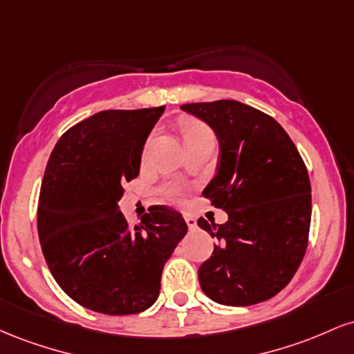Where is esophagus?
Here are the masks:
<instances>
[{
    "instance_id": "1",
    "label": "esophagus",
    "mask_w": 354,
    "mask_h": 354,
    "mask_svg": "<svg viewBox=\"0 0 354 354\" xmlns=\"http://www.w3.org/2000/svg\"><path fill=\"white\" fill-rule=\"evenodd\" d=\"M185 221H186V225H188L189 230L196 228V219L191 216V214H185Z\"/></svg>"
}]
</instances>
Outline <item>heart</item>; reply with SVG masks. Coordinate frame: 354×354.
Wrapping results in <instances>:
<instances>
[{"label":"heart","instance_id":"b5f03b06","mask_svg":"<svg viewBox=\"0 0 354 354\" xmlns=\"http://www.w3.org/2000/svg\"><path fill=\"white\" fill-rule=\"evenodd\" d=\"M181 135L185 138L186 146L198 143V141L205 140V138H213V133H211L208 126L198 120L183 121ZM163 194L169 201L178 203L185 196V188H183V185H180V183H169V185H166L163 188Z\"/></svg>","mask_w":354,"mask_h":354}]
</instances>
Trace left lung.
<instances>
[{
  "label": "left lung",
  "instance_id": "obj_1",
  "mask_svg": "<svg viewBox=\"0 0 354 354\" xmlns=\"http://www.w3.org/2000/svg\"><path fill=\"white\" fill-rule=\"evenodd\" d=\"M181 109L218 138V173L203 196L228 213L225 225L198 219L218 241L198 270L201 290L226 306L266 301L291 281L306 253L311 185L303 158L278 121L239 101Z\"/></svg>",
  "mask_w": 354,
  "mask_h": 354
}]
</instances>
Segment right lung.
Instances as JSON below:
<instances>
[{
	"instance_id": "right-lung-1",
	"label": "right lung",
	"mask_w": 354,
	"mask_h": 354,
	"mask_svg": "<svg viewBox=\"0 0 354 354\" xmlns=\"http://www.w3.org/2000/svg\"><path fill=\"white\" fill-rule=\"evenodd\" d=\"M165 106L108 109L59 138L39 191L38 234L53 278L103 315H135L158 299L165 263L188 231L181 213L149 208L129 226L118 201L140 174L146 138Z\"/></svg>"
}]
</instances>
